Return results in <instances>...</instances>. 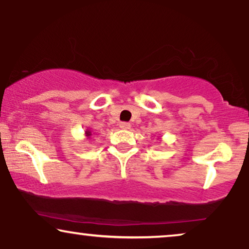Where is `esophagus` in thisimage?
<instances>
[{
    "mask_svg": "<svg viewBox=\"0 0 249 249\" xmlns=\"http://www.w3.org/2000/svg\"><path fill=\"white\" fill-rule=\"evenodd\" d=\"M130 124H128V122H121L120 124V128L124 129V130H128V129H130Z\"/></svg>",
    "mask_w": 249,
    "mask_h": 249,
    "instance_id": "1",
    "label": "esophagus"
}]
</instances>
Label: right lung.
<instances>
[{"mask_svg": "<svg viewBox=\"0 0 249 249\" xmlns=\"http://www.w3.org/2000/svg\"><path fill=\"white\" fill-rule=\"evenodd\" d=\"M85 136H86L87 139H89L91 137V131L88 130V129H86V131H85Z\"/></svg>", "mask_w": 249, "mask_h": 249, "instance_id": "obj_1", "label": "right lung"}]
</instances>
